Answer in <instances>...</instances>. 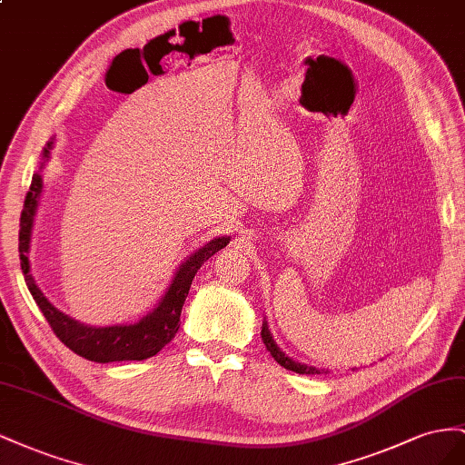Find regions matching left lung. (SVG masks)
<instances>
[{"instance_id":"left-lung-1","label":"left lung","mask_w":465,"mask_h":465,"mask_svg":"<svg viewBox=\"0 0 465 465\" xmlns=\"http://www.w3.org/2000/svg\"><path fill=\"white\" fill-rule=\"evenodd\" d=\"M261 337H262L264 347H267V351L272 354L274 361H276L278 364H281V366H284L286 370H292V372H296V374H322V372H323V370H317L315 366H308V364H302V362L292 361V358H290L286 352H282L281 347H278V344L274 342L272 333H271V329H269V323H267V322H262Z\"/></svg>"}]
</instances>
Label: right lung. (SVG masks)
Returning a JSON list of instances; mask_svg holds the SVG:
<instances>
[{
	"mask_svg": "<svg viewBox=\"0 0 465 465\" xmlns=\"http://www.w3.org/2000/svg\"><path fill=\"white\" fill-rule=\"evenodd\" d=\"M52 143L54 138L45 145L41 171L50 157ZM41 171L33 175L31 189L26 193L25 206L21 212V230H19V257H21V271L25 276L26 288H29L31 296L35 298L36 306L41 308L46 322L50 323L52 331L56 337L74 351L75 354L87 358L91 362H121V361H145L153 354L162 351L167 342L173 341L175 333L179 331L181 322V310L183 303L189 296V290L193 284V278L203 267L204 261L212 255L218 253L220 249L230 243L232 237H214L201 249H196L184 259L173 276V281L167 286L165 294L159 300L157 306L145 313L136 323H116L107 327H95L85 325L82 322H75L74 317L65 315L54 303L43 294V290L36 286L35 278L31 274V262H29V251H31V235L35 225V214L38 208V198L43 193V175Z\"/></svg>",
	"mask_w": 465,
	"mask_h": 465,
	"instance_id": "1",
	"label": "right lung"
}]
</instances>
